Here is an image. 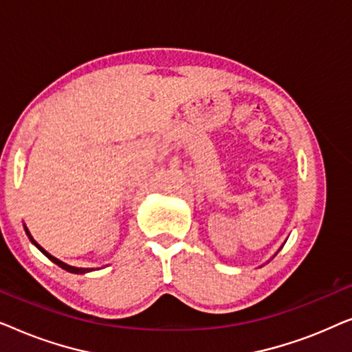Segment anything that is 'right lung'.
<instances>
[{"mask_svg":"<svg viewBox=\"0 0 352 352\" xmlns=\"http://www.w3.org/2000/svg\"><path fill=\"white\" fill-rule=\"evenodd\" d=\"M25 232H27V235H28V239H30V240H32V242L36 245V248H38V250H40V252H41L43 254H45V256H47V258H50V259H51V261H52V263H54V264H57V266H59V267H62V269H65V271H67V272H72V274H85V272H89V271H91V269H81V267H72V266H67V264H65V263H62V261H59V259H56L54 256H51V254H50V253H47L45 248H41V247H40V245H38V243L35 242V240H33V237H32V235H30V232H28V229H27V228H25Z\"/></svg>","mask_w":352,"mask_h":352,"instance_id":"add662e5","label":"right lung"}]
</instances>
